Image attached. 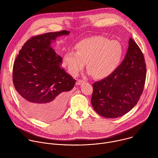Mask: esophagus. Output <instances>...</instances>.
Masks as SVG:
<instances>
[{
    "mask_svg": "<svg viewBox=\"0 0 158 158\" xmlns=\"http://www.w3.org/2000/svg\"><path fill=\"white\" fill-rule=\"evenodd\" d=\"M84 82H85V81H83V80H77V82H76V84H77V85H82V84H84Z\"/></svg>",
    "mask_w": 158,
    "mask_h": 158,
    "instance_id": "obj_1",
    "label": "esophagus"
}]
</instances>
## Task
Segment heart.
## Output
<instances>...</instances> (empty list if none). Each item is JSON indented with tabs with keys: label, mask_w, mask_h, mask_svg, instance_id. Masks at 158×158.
<instances>
[{
	"label": "heart",
	"mask_w": 158,
	"mask_h": 158,
	"mask_svg": "<svg viewBox=\"0 0 158 158\" xmlns=\"http://www.w3.org/2000/svg\"><path fill=\"white\" fill-rule=\"evenodd\" d=\"M74 51L67 52L63 62L73 76H77L87 63V69L96 79H103L113 73L121 60L123 49L121 44L102 37L94 36L82 40Z\"/></svg>",
	"instance_id": "b5f03b06"
}]
</instances>
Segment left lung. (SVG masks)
<instances>
[{
	"label": "left lung",
	"instance_id": "1",
	"mask_svg": "<svg viewBox=\"0 0 158 158\" xmlns=\"http://www.w3.org/2000/svg\"><path fill=\"white\" fill-rule=\"evenodd\" d=\"M146 76L144 56L132 38L123 61L107 77L93 84L91 104L95 111L107 118L121 117L138 103Z\"/></svg>",
	"mask_w": 158,
	"mask_h": 158
}]
</instances>
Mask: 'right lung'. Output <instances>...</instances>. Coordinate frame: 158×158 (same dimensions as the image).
I'll return each mask as SVG.
<instances>
[{
	"mask_svg": "<svg viewBox=\"0 0 158 158\" xmlns=\"http://www.w3.org/2000/svg\"><path fill=\"white\" fill-rule=\"evenodd\" d=\"M69 31L49 32L31 38L19 51L13 66V83L18 98L35 118L51 120L64 110L76 82L60 67L62 58L51 47L57 37Z\"/></svg>",
	"mask_w": 158,
	"mask_h": 158,
	"instance_id": "add662e5",
	"label": "right lung"
}]
</instances>
